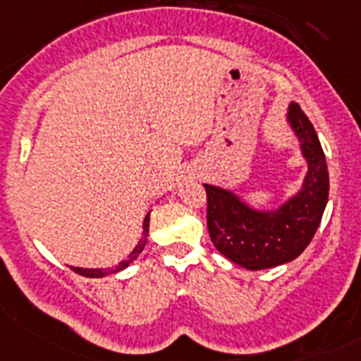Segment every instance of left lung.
Here are the masks:
<instances>
[{"label": "left lung", "mask_w": 361, "mask_h": 361, "mask_svg": "<svg viewBox=\"0 0 361 361\" xmlns=\"http://www.w3.org/2000/svg\"><path fill=\"white\" fill-rule=\"evenodd\" d=\"M287 126L306 161V176L295 195L271 209H257L231 189L204 183L207 230L215 248L248 271H262L297 259L315 235L328 202V166L312 122L289 104Z\"/></svg>", "instance_id": "left-lung-1"}]
</instances>
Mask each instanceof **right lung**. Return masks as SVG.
<instances>
[{
	"instance_id": "1",
	"label": "right lung",
	"mask_w": 361,
	"mask_h": 361,
	"mask_svg": "<svg viewBox=\"0 0 361 361\" xmlns=\"http://www.w3.org/2000/svg\"><path fill=\"white\" fill-rule=\"evenodd\" d=\"M157 202H159V200H157ZM150 213H152V211H148V213H146L145 222H142V237H140L139 243L135 245L133 250L130 252V256L126 257V259H122L118 265L113 267V269H83V267H72V271L78 272V274H81V276H87V278H104V276H109V274H116V272L128 269V267H130L131 263H133L135 259L140 256V252L145 250L146 241H148V230H150Z\"/></svg>"
}]
</instances>
